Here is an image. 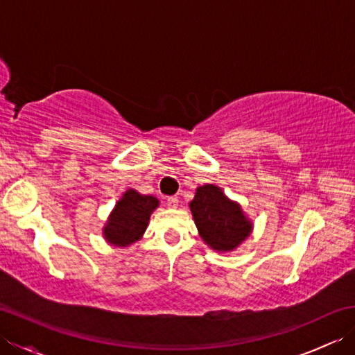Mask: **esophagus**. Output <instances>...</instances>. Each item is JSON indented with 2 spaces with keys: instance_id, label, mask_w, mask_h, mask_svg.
<instances>
[{
  "instance_id": "1",
  "label": "esophagus",
  "mask_w": 355,
  "mask_h": 355,
  "mask_svg": "<svg viewBox=\"0 0 355 355\" xmlns=\"http://www.w3.org/2000/svg\"><path fill=\"white\" fill-rule=\"evenodd\" d=\"M166 205H168V207H171V209H175L178 206V198L177 197H169L168 201H166Z\"/></svg>"
}]
</instances>
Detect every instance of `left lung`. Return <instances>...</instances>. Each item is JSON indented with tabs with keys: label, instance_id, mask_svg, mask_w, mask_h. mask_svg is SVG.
Here are the masks:
<instances>
[{
	"label": "left lung",
	"instance_id": "8db88e82",
	"mask_svg": "<svg viewBox=\"0 0 355 355\" xmlns=\"http://www.w3.org/2000/svg\"><path fill=\"white\" fill-rule=\"evenodd\" d=\"M189 209L198 235L212 250L233 252L253 232V221L239 202L230 200L216 184L197 187Z\"/></svg>",
	"mask_w": 355,
	"mask_h": 355
}]
</instances>
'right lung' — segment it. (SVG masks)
<instances>
[{
  "label": "right lung",
  "instance_id": "1",
  "mask_svg": "<svg viewBox=\"0 0 355 355\" xmlns=\"http://www.w3.org/2000/svg\"><path fill=\"white\" fill-rule=\"evenodd\" d=\"M158 206L160 201L153 195H143L135 189H128L116 202L103 225L102 235L105 241L114 247H130L137 243L143 238L149 218Z\"/></svg>",
  "mask_w": 355,
  "mask_h": 355
}]
</instances>
